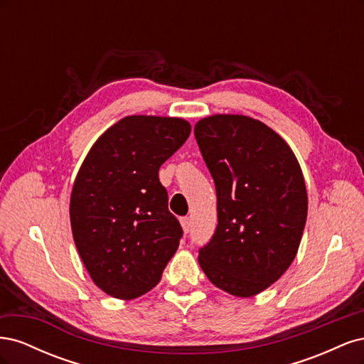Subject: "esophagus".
<instances>
[{"label":"esophagus","mask_w":364,"mask_h":364,"mask_svg":"<svg viewBox=\"0 0 364 364\" xmlns=\"http://www.w3.org/2000/svg\"><path fill=\"white\" fill-rule=\"evenodd\" d=\"M181 225H182L183 232H185V234H188V232H190V226H191V220H190V217H183V218H181Z\"/></svg>","instance_id":"34e87169"}]
</instances>
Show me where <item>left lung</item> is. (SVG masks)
I'll return each mask as SVG.
<instances>
[{"instance_id": "1", "label": "left lung", "mask_w": 364, "mask_h": 364, "mask_svg": "<svg viewBox=\"0 0 364 364\" xmlns=\"http://www.w3.org/2000/svg\"><path fill=\"white\" fill-rule=\"evenodd\" d=\"M194 135L215 183L218 217L199 264L220 290L257 296L299 249L308 213L301 165L281 135L247 115L205 117Z\"/></svg>"}]
</instances>
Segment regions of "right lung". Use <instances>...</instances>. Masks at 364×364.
Listing matches in <instances>:
<instances>
[{"label": "right lung", "instance_id": "add662e5", "mask_svg": "<svg viewBox=\"0 0 364 364\" xmlns=\"http://www.w3.org/2000/svg\"><path fill=\"white\" fill-rule=\"evenodd\" d=\"M190 134L183 118L127 115L97 138L77 171L73 238L106 294L123 301L146 294L178 250L182 228L168 211L159 168Z\"/></svg>", "mask_w": 364, "mask_h": 364}]
</instances>
